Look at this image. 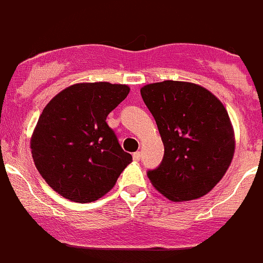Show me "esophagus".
I'll list each match as a JSON object with an SVG mask.
<instances>
[{
    "label": "esophagus",
    "mask_w": 263,
    "mask_h": 263,
    "mask_svg": "<svg viewBox=\"0 0 263 263\" xmlns=\"http://www.w3.org/2000/svg\"><path fill=\"white\" fill-rule=\"evenodd\" d=\"M140 159H141V153H140V151H137V153L134 154V160H136V161H139Z\"/></svg>",
    "instance_id": "1"
}]
</instances>
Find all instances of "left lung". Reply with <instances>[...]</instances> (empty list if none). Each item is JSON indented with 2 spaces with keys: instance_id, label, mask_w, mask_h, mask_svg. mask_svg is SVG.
<instances>
[{
  "instance_id": "1",
  "label": "left lung",
  "mask_w": 263,
  "mask_h": 263,
  "mask_svg": "<svg viewBox=\"0 0 263 263\" xmlns=\"http://www.w3.org/2000/svg\"><path fill=\"white\" fill-rule=\"evenodd\" d=\"M164 142L161 164L147 171L155 189L170 200L198 199L228 170L234 132L222 102L187 82L164 81L141 88Z\"/></svg>"
}]
</instances>
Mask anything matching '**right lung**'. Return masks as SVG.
<instances>
[{
    "mask_svg": "<svg viewBox=\"0 0 263 263\" xmlns=\"http://www.w3.org/2000/svg\"><path fill=\"white\" fill-rule=\"evenodd\" d=\"M128 93L124 84L79 83L46 104L32 134L31 154L40 175L62 197L97 200L132 161L106 122Z\"/></svg>",
    "mask_w": 263,
    "mask_h": 263,
    "instance_id": "obj_1",
    "label": "right lung"
}]
</instances>
